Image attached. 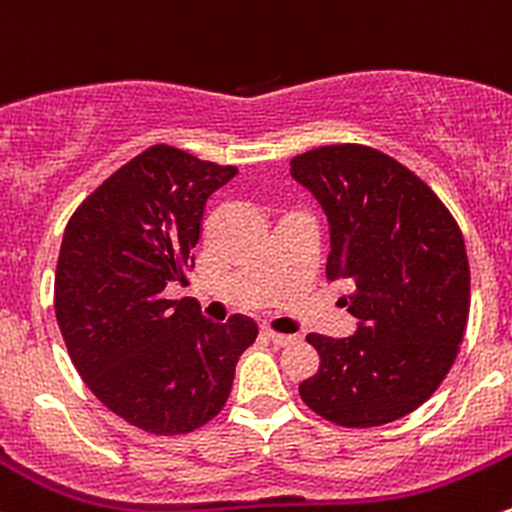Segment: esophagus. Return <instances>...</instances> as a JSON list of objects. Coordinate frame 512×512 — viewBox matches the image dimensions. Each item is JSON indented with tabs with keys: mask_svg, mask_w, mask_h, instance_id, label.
<instances>
[{
	"mask_svg": "<svg viewBox=\"0 0 512 512\" xmlns=\"http://www.w3.org/2000/svg\"><path fill=\"white\" fill-rule=\"evenodd\" d=\"M263 336H266L268 341L273 343V346H288V343H293V341H296V338H293V336H286V333L268 331V328H266V331H263Z\"/></svg>",
	"mask_w": 512,
	"mask_h": 512,
	"instance_id": "esophagus-1",
	"label": "esophagus"
}]
</instances>
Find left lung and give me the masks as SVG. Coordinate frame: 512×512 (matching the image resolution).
Listing matches in <instances>:
<instances>
[{
  "instance_id": "left-lung-1",
  "label": "left lung",
  "mask_w": 512,
  "mask_h": 512,
  "mask_svg": "<svg viewBox=\"0 0 512 512\" xmlns=\"http://www.w3.org/2000/svg\"><path fill=\"white\" fill-rule=\"evenodd\" d=\"M291 176L326 214V276L351 286L341 303L358 318L348 338L306 336L321 366L298 393L343 428L398 421L433 396L463 343V234L428 184L371 146L306 151L291 159Z\"/></svg>"
}]
</instances>
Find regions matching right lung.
I'll use <instances>...</instances> for the list:
<instances>
[{"mask_svg":"<svg viewBox=\"0 0 512 512\" xmlns=\"http://www.w3.org/2000/svg\"><path fill=\"white\" fill-rule=\"evenodd\" d=\"M239 174L156 144L111 174L74 211L59 251L54 311L89 391L131 426L191 433L224 408L256 323L219 326L194 298L169 301L189 283L204 206Z\"/></svg>","mask_w":512,"mask_h":512,"instance_id":"obj_1","label":"right lung"}]
</instances>
